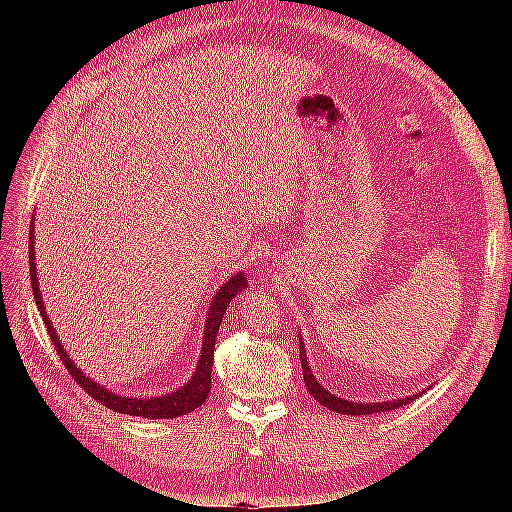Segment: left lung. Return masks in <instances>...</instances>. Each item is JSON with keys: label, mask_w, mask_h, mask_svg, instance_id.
Instances as JSON below:
<instances>
[{"label": "left lung", "mask_w": 512, "mask_h": 512, "mask_svg": "<svg viewBox=\"0 0 512 512\" xmlns=\"http://www.w3.org/2000/svg\"><path fill=\"white\" fill-rule=\"evenodd\" d=\"M299 356H301V367H303V380L309 395H312L320 406L329 408L337 414H350V416H361V414H378V412H386V410H395L410 404L421 393L416 395H408V397H401V399H393V401H374V404H359V401H348L342 397H335L331 391L324 389V386L314 378L312 374V367L307 363V354H305V344H303V337L299 335Z\"/></svg>", "instance_id": "1"}]
</instances>
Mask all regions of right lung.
I'll return each instance as SVG.
<instances>
[{"instance_id":"right-lung-1","label":"right lung","mask_w":512,"mask_h":512,"mask_svg":"<svg viewBox=\"0 0 512 512\" xmlns=\"http://www.w3.org/2000/svg\"><path fill=\"white\" fill-rule=\"evenodd\" d=\"M36 218V213H34ZM34 218H32V228H29V275H32V290H34V299L38 305V312L44 320V327L51 335V342L55 344V350L59 354L61 363L66 365V369L70 371V376L76 380V384L83 386V391L87 395L94 397L98 404L111 408L119 414H130V416H143V418H177L181 414H188L192 410H196L198 406L205 404V399L211 391V367H213V350H215V337H218L222 318L226 314V309L230 305V301L237 297L241 290L247 288V277L245 273H237L232 275L230 280H226L218 292H215L213 301L209 303V314L205 320V335H203V350H200L198 356V365L196 371L192 374V378L188 380V384H183L181 389L168 393V395H160V397H126V395H117L113 391H108L106 386H100L98 382L91 380L89 376H85L83 371L74 365V361L70 359V354L61 346L57 331L53 327V322L46 314V307L42 301V292H40V284H38V273H36V247H34Z\"/></svg>"}]
</instances>
